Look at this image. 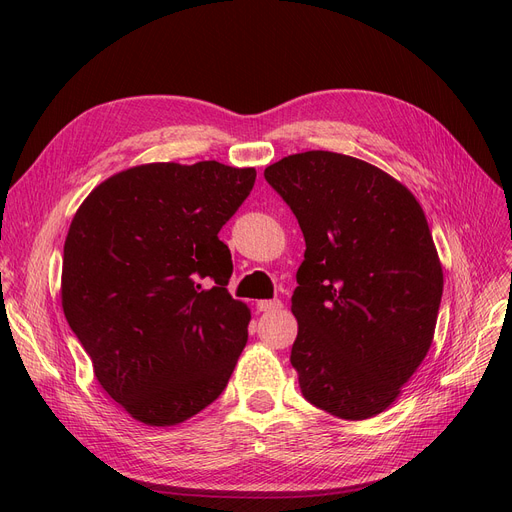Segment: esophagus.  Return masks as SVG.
<instances>
[{
    "label": "esophagus",
    "mask_w": 512,
    "mask_h": 512,
    "mask_svg": "<svg viewBox=\"0 0 512 512\" xmlns=\"http://www.w3.org/2000/svg\"><path fill=\"white\" fill-rule=\"evenodd\" d=\"M257 309H259V311H263V313L280 311V309H282V301H278V299H272V301H259V303H257Z\"/></svg>",
    "instance_id": "esophagus-1"
}]
</instances>
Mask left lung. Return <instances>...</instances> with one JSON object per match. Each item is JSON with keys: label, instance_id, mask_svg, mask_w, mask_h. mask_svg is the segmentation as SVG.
Listing matches in <instances>:
<instances>
[{"label": "left lung", "instance_id": "obj_1", "mask_svg": "<svg viewBox=\"0 0 512 512\" xmlns=\"http://www.w3.org/2000/svg\"><path fill=\"white\" fill-rule=\"evenodd\" d=\"M265 180L307 245L292 294L301 392L340 419L380 415L434 340L444 274L425 213L405 184L342 153L282 157Z\"/></svg>", "mask_w": 512, "mask_h": 512}]
</instances>
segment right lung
I'll return each instance as SVG.
<instances>
[{
  "label": "right lung",
  "mask_w": 512,
  "mask_h": 512,
  "mask_svg": "<svg viewBox=\"0 0 512 512\" xmlns=\"http://www.w3.org/2000/svg\"><path fill=\"white\" fill-rule=\"evenodd\" d=\"M255 168L161 161L122 170L74 213L62 307L95 378L145 425L170 427L218 398L249 338L218 238Z\"/></svg>",
  "instance_id": "add662e5"
}]
</instances>
